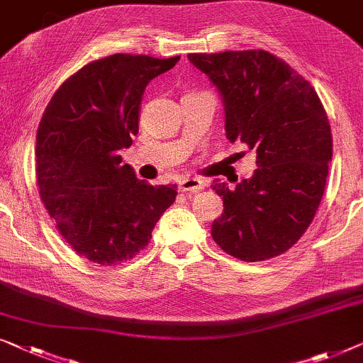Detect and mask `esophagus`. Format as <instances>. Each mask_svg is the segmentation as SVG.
I'll list each match as a JSON object with an SVG mask.
<instances>
[{
	"label": "esophagus",
	"mask_w": 363,
	"mask_h": 363,
	"mask_svg": "<svg viewBox=\"0 0 363 363\" xmlns=\"http://www.w3.org/2000/svg\"><path fill=\"white\" fill-rule=\"evenodd\" d=\"M204 185H203V180H199V178H182L180 182H178V191L182 193H194V191H199L201 190Z\"/></svg>",
	"instance_id": "esophagus-1"
}]
</instances>
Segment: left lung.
<instances>
[{
    "mask_svg": "<svg viewBox=\"0 0 363 363\" xmlns=\"http://www.w3.org/2000/svg\"><path fill=\"white\" fill-rule=\"evenodd\" d=\"M225 104V134L257 150L249 180L229 188L213 183L224 213L211 235L225 254L244 262L269 260L295 245L321 203L333 133L316 90L267 50L190 54Z\"/></svg>",
    "mask_w": 363,
    "mask_h": 363,
    "instance_id": "obj_1",
    "label": "left lung"
}]
</instances>
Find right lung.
Returning <instances> with one entry per match:
<instances>
[{
    "label": "right lung",
    "instance_id": "1",
    "mask_svg": "<svg viewBox=\"0 0 363 363\" xmlns=\"http://www.w3.org/2000/svg\"><path fill=\"white\" fill-rule=\"evenodd\" d=\"M180 57L114 54L93 60L59 86L38 128L35 177L42 203L65 242L93 264L118 265L149 245L177 198L121 164L139 133L147 83Z\"/></svg>",
    "mask_w": 363,
    "mask_h": 363
}]
</instances>
